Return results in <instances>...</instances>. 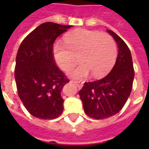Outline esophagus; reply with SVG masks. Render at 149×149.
Segmentation results:
<instances>
[{"instance_id":"1","label":"esophagus","mask_w":149,"mask_h":149,"mask_svg":"<svg viewBox=\"0 0 149 149\" xmlns=\"http://www.w3.org/2000/svg\"><path fill=\"white\" fill-rule=\"evenodd\" d=\"M72 82H73V83H74V84H77V86H78V88H79V89H81V88L83 87L84 83H83V82H82V81H77V80H72Z\"/></svg>"}]
</instances>
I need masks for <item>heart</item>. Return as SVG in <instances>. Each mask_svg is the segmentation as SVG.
Instances as JSON below:
<instances>
[{"label": "heart", "mask_w": 149, "mask_h": 149, "mask_svg": "<svg viewBox=\"0 0 149 149\" xmlns=\"http://www.w3.org/2000/svg\"><path fill=\"white\" fill-rule=\"evenodd\" d=\"M65 43L56 42L53 56L64 71L70 70L79 57L81 65L70 72V76L84 79L92 73L95 78L104 76L111 70L117 57L113 39L105 33L80 29L66 35Z\"/></svg>", "instance_id": "1"}]
</instances>
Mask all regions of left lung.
Returning a JSON list of instances; mask_svg holds the SVG:
<instances>
[{"label": "left lung", "mask_w": 149, "mask_h": 149, "mask_svg": "<svg viewBox=\"0 0 149 149\" xmlns=\"http://www.w3.org/2000/svg\"><path fill=\"white\" fill-rule=\"evenodd\" d=\"M118 45L115 65L105 77L84 83L79 92L84 113L95 119H103L118 113L129 99L134 79L131 52L121 38L107 30Z\"/></svg>", "instance_id": "1"}]
</instances>
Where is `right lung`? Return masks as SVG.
<instances>
[{
    "label": "right lung",
    "instance_id": "add662e5",
    "mask_svg": "<svg viewBox=\"0 0 149 149\" xmlns=\"http://www.w3.org/2000/svg\"><path fill=\"white\" fill-rule=\"evenodd\" d=\"M71 27L45 22L20 44L15 59V79L20 100L34 117L53 119L64 110L61 91L69 79L55 65L53 45L56 38Z\"/></svg>",
    "mask_w": 149,
    "mask_h": 149
}]
</instances>
